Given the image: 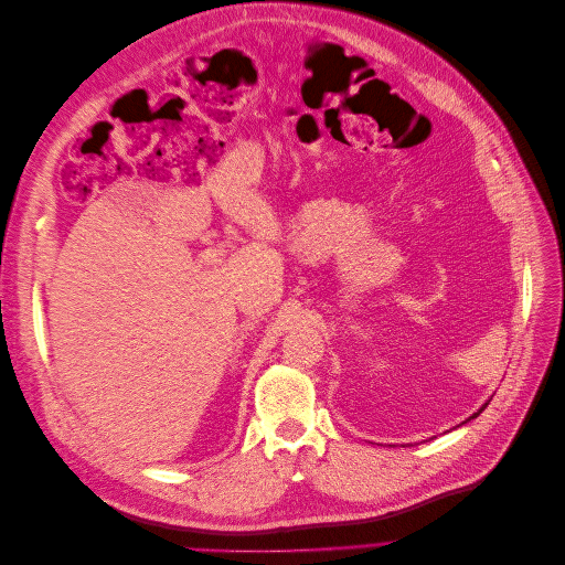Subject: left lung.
I'll use <instances>...</instances> for the list:
<instances>
[{
    "label": "left lung",
    "instance_id": "obj_1",
    "mask_svg": "<svg viewBox=\"0 0 565 565\" xmlns=\"http://www.w3.org/2000/svg\"><path fill=\"white\" fill-rule=\"evenodd\" d=\"M482 409H486V407H482ZM482 409H480V412H482ZM480 412H478V414H480ZM478 414H473V416H471V418H476V416H478ZM471 418H469V420H471Z\"/></svg>",
    "mask_w": 565,
    "mask_h": 565
}]
</instances>
